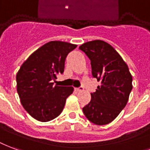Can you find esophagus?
<instances>
[{
    "label": "esophagus",
    "instance_id": "esophagus-1",
    "mask_svg": "<svg viewBox=\"0 0 150 150\" xmlns=\"http://www.w3.org/2000/svg\"><path fill=\"white\" fill-rule=\"evenodd\" d=\"M84 90V88L83 87H79V88H75V91L76 92H81Z\"/></svg>",
    "mask_w": 150,
    "mask_h": 150
}]
</instances>
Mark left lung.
<instances>
[{
  "label": "left lung",
  "instance_id": "8db88e82",
  "mask_svg": "<svg viewBox=\"0 0 150 150\" xmlns=\"http://www.w3.org/2000/svg\"><path fill=\"white\" fill-rule=\"evenodd\" d=\"M79 49L91 61L93 76L101 82L91 93V100L83 108V112L93 124H109L127 104L133 88L132 75L120 54L105 41H88Z\"/></svg>",
  "mask_w": 150,
  "mask_h": 150
}]
</instances>
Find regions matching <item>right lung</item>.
<instances>
[{"label":"right lung","instance_id":"right-lung-1","mask_svg":"<svg viewBox=\"0 0 150 150\" xmlns=\"http://www.w3.org/2000/svg\"><path fill=\"white\" fill-rule=\"evenodd\" d=\"M76 45L50 41L32 53L17 72V90L24 109L42 122L58 117L65 100L73 93L72 86H53L57 75L63 74L68 53Z\"/></svg>","mask_w":150,"mask_h":150}]
</instances>
